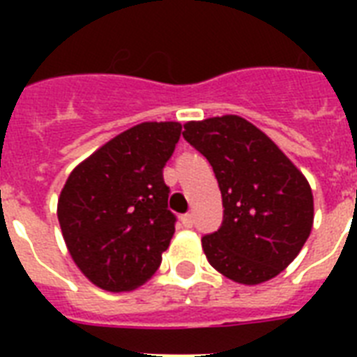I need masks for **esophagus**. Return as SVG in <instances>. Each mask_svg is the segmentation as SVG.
Segmentation results:
<instances>
[{
    "label": "esophagus",
    "instance_id": "1",
    "mask_svg": "<svg viewBox=\"0 0 357 357\" xmlns=\"http://www.w3.org/2000/svg\"><path fill=\"white\" fill-rule=\"evenodd\" d=\"M181 222H183L185 228H192L195 226V215L192 213H185L183 217H181Z\"/></svg>",
    "mask_w": 357,
    "mask_h": 357
}]
</instances>
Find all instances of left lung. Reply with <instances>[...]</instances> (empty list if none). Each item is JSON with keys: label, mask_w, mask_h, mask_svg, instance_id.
<instances>
[{"label": "left lung", "mask_w": 357, "mask_h": 357, "mask_svg": "<svg viewBox=\"0 0 357 357\" xmlns=\"http://www.w3.org/2000/svg\"><path fill=\"white\" fill-rule=\"evenodd\" d=\"M183 139L209 161L222 195V224L202 237L207 261L244 285L278 276L311 234L307 179L263 131L235 114L187 122Z\"/></svg>", "instance_id": "obj_1"}]
</instances>
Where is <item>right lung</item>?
Segmentation results:
<instances>
[{
  "instance_id": "add662e5",
  "label": "right lung",
  "mask_w": 357,
  "mask_h": 357,
  "mask_svg": "<svg viewBox=\"0 0 357 357\" xmlns=\"http://www.w3.org/2000/svg\"><path fill=\"white\" fill-rule=\"evenodd\" d=\"M181 137L178 122H144L74 168L59 198L64 243L94 285L122 293L150 280L176 229L162 168Z\"/></svg>"
}]
</instances>
